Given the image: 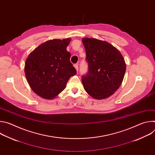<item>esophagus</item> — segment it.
Masks as SVG:
<instances>
[{"label": "esophagus", "mask_w": 155, "mask_h": 155, "mask_svg": "<svg viewBox=\"0 0 155 155\" xmlns=\"http://www.w3.org/2000/svg\"><path fill=\"white\" fill-rule=\"evenodd\" d=\"M74 67H75V68L76 69L77 71L78 72V64H74Z\"/></svg>", "instance_id": "obj_1"}]
</instances>
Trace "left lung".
I'll return each mask as SVG.
<instances>
[{
	"mask_svg": "<svg viewBox=\"0 0 155 155\" xmlns=\"http://www.w3.org/2000/svg\"><path fill=\"white\" fill-rule=\"evenodd\" d=\"M88 72L82 76L86 93L94 99H104L114 94L120 86L126 63L120 52L111 44L96 38H84Z\"/></svg>",
	"mask_w": 155,
	"mask_h": 155,
	"instance_id": "1",
	"label": "left lung"
}]
</instances>
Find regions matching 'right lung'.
<instances>
[{
  "label": "right lung",
  "mask_w": 155,
  "mask_h": 155,
  "mask_svg": "<svg viewBox=\"0 0 155 155\" xmlns=\"http://www.w3.org/2000/svg\"><path fill=\"white\" fill-rule=\"evenodd\" d=\"M71 39H53L41 44L28 56L25 72L31 89L40 97L51 99L61 93L77 74L66 50Z\"/></svg>",
  "instance_id": "1"
}]
</instances>
